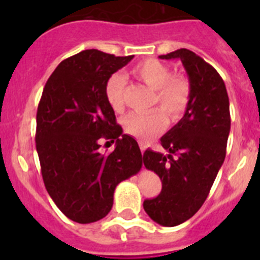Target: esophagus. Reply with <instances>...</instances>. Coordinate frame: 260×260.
<instances>
[{"mask_svg":"<svg viewBox=\"0 0 260 260\" xmlns=\"http://www.w3.org/2000/svg\"><path fill=\"white\" fill-rule=\"evenodd\" d=\"M139 147H141V151H142V153H143L144 151H146V148H147L146 143H143V142H139Z\"/></svg>","mask_w":260,"mask_h":260,"instance_id":"esophagus-1","label":"esophagus"}]
</instances>
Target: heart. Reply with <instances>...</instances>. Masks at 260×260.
<instances>
[{
	"mask_svg": "<svg viewBox=\"0 0 260 260\" xmlns=\"http://www.w3.org/2000/svg\"><path fill=\"white\" fill-rule=\"evenodd\" d=\"M133 75L151 89H155L153 103L165 110L171 117L180 116L187 107L190 99V83L181 74H172L169 66L157 59H146L139 62L132 70ZM126 79L122 74L114 73L105 82L104 95L108 104L116 112H121L125 107ZM167 125V117L161 109H153L146 113H130L123 121V127L127 134L148 141Z\"/></svg>",
	"mask_w": 260,
	"mask_h": 260,
	"instance_id": "heart-1",
	"label": "heart"
}]
</instances>
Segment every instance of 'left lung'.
<instances>
[{"label": "left lung", "mask_w": 260, "mask_h": 260, "mask_svg": "<svg viewBox=\"0 0 260 260\" xmlns=\"http://www.w3.org/2000/svg\"><path fill=\"white\" fill-rule=\"evenodd\" d=\"M160 58L181 59L190 99L182 118L160 139L169 153L144 151V167L160 177L162 189L143 208L157 224L176 226L198 212L210 194L226 153L231 113L224 80L198 54L182 48Z\"/></svg>", "instance_id": "1"}]
</instances>
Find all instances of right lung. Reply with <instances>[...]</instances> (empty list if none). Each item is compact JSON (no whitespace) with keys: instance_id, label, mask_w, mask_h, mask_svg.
Here are the masks:
<instances>
[{"instance_id":"add662e5","label":"right lung","mask_w":260,"mask_h":260,"mask_svg":"<svg viewBox=\"0 0 260 260\" xmlns=\"http://www.w3.org/2000/svg\"><path fill=\"white\" fill-rule=\"evenodd\" d=\"M134 56L87 49L63 59L47 80L36 114V151L45 189L61 212L79 224L103 219L119 182L141 171L137 141L122 134L104 95L105 82ZM102 137L116 141L108 155Z\"/></svg>"}]
</instances>
